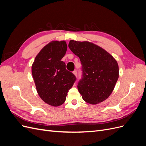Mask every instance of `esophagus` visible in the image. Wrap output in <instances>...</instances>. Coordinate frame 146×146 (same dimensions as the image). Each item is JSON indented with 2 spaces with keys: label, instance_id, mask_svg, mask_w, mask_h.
<instances>
[{
  "label": "esophagus",
  "instance_id": "1",
  "mask_svg": "<svg viewBox=\"0 0 146 146\" xmlns=\"http://www.w3.org/2000/svg\"><path fill=\"white\" fill-rule=\"evenodd\" d=\"M73 74L75 75V76H77V70H74V71H73Z\"/></svg>",
  "mask_w": 146,
  "mask_h": 146
}]
</instances>
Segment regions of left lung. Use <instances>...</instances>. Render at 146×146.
<instances>
[{"label": "left lung", "instance_id": "left-lung-1", "mask_svg": "<svg viewBox=\"0 0 146 146\" xmlns=\"http://www.w3.org/2000/svg\"><path fill=\"white\" fill-rule=\"evenodd\" d=\"M68 46L82 65V78L77 88L83 99L92 105L107 99L119 78L116 60L104 48L90 42L70 40Z\"/></svg>", "mask_w": 146, "mask_h": 146}]
</instances>
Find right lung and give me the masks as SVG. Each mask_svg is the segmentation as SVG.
Returning <instances> with one entry per match:
<instances>
[{
	"label": "right lung",
	"mask_w": 146,
	"mask_h": 146,
	"mask_svg": "<svg viewBox=\"0 0 146 146\" xmlns=\"http://www.w3.org/2000/svg\"><path fill=\"white\" fill-rule=\"evenodd\" d=\"M65 41H53L44 47L35 57L32 74L38 95L46 104L58 107L66 100L76 76L66 69L61 59L66 54Z\"/></svg>",
	"instance_id": "1"
}]
</instances>
